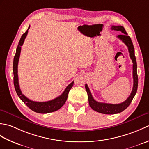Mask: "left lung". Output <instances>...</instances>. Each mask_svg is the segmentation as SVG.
Wrapping results in <instances>:
<instances>
[{
    "instance_id": "1",
    "label": "left lung",
    "mask_w": 149,
    "mask_h": 149,
    "mask_svg": "<svg viewBox=\"0 0 149 149\" xmlns=\"http://www.w3.org/2000/svg\"><path fill=\"white\" fill-rule=\"evenodd\" d=\"M112 30L118 31L122 32V34H119L117 36V38L121 40L124 43L126 46L127 47L128 50L129 52V56L132 59V76H133V88L130 95L126 99L124 102L118 104H107L97 102L93 99L91 95L89 88L88 85L85 84V88L88 93V101H89V105L94 111L102 114H107V115H113V114L119 113L125 110L127 107L130 105L132 99L134 97L138 89V78L137 75V63L136 61V57L134 55V49L133 44L131 41V38L127 35V33L124 29V27L121 26H113L111 27Z\"/></svg>"
}]
</instances>
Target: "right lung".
<instances>
[{"mask_svg":"<svg viewBox=\"0 0 149 149\" xmlns=\"http://www.w3.org/2000/svg\"><path fill=\"white\" fill-rule=\"evenodd\" d=\"M30 26L28 27V29L26 31V32L24 34H22L21 38L20 40V42L18 43V47L16 50V54L14 57L13 59V83L14 86L17 92L18 96L19 98L23 101V102L26 104L27 106H28L29 108L33 110V111L39 113H52L56 111L59 109L61 107L64 105L66 99L68 98L69 91L72 88L73 85H74V82L73 81L68 86L65 88V91L61 95L58 97L56 99L47 101V102H35V101H33L28 99L26 96L22 94V91L20 89V86H19L18 83V64L19 61V58H20V52H21V47L23 45L24 42V40L26 39L27 36V34L28 33V30L29 29Z\"/></svg>","mask_w":149,"mask_h":149,"instance_id":"add662e5","label":"right lung"}]
</instances>
